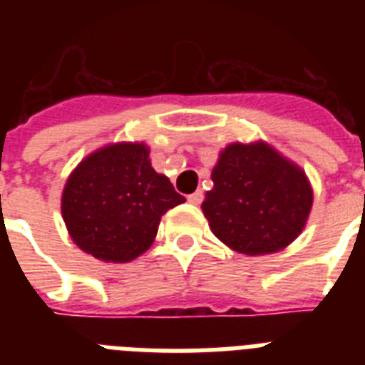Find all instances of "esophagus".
<instances>
[{
	"instance_id": "1",
	"label": "esophagus",
	"mask_w": 365,
	"mask_h": 365,
	"mask_svg": "<svg viewBox=\"0 0 365 365\" xmlns=\"http://www.w3.org/2000/svg\"><path fill=\"white\" fill-rule=\"evenodd\" d=\"M202 199H205V193H202V191H195V193H191L187 197V200L189 202H191V205H200V202H202Z\"/></svg>"
}]
</instances>
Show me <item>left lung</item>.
I'll list each match as a JSON object with an SVG mask.
<instances>
[{
    "label": "left lung",
    "instance_id": "1",
    "mask_svg": "<svg viewBox=\"0 0 365 365\" xmlns=\"http://www.w3.org/2000/svg\"><path fill=\"white\" fill-rule=\"evenodd\" d=\"M202 212L235 252L274 254L303 231L312 206L305 172L265 142L229 143L212 170Z\"/></svg>",
    "mask_w": 365,
    "mask_h": 365
}]
</instances>
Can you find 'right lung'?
<instances>
[{
    "instance_id": "obj_1",
    "label": "right lung",
    "mask_w": 365,
    "mask_h": 365,
    "mask_svg": "<svg viewBox=\"0 0 365 365\" xmlns=\"http://www.w3.org/2000/svg\"><path fill=\"white\" fill-rule=\"evenodd\" d=\"M185 202L157 174L145 143H111L70 174L62 217L73 242L96 259L126 263L153 244L163 214Z\"/></svg>"
}]
</instances>
